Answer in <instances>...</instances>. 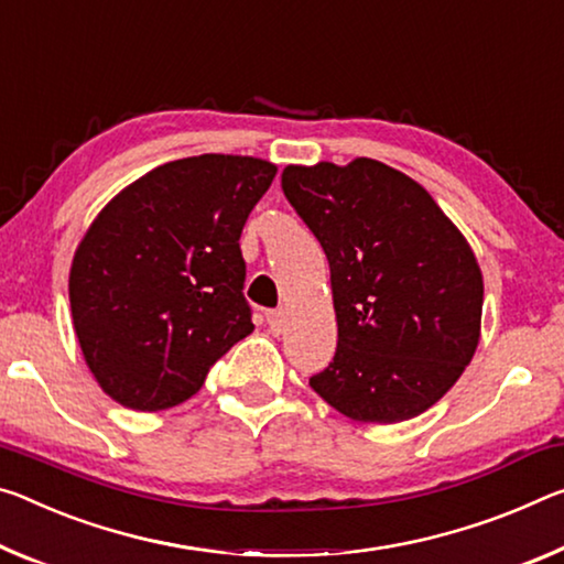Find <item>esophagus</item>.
Listing matches in <instances>:
<instances>
[{
    "label": "esophagus",
    "mask_w": 564,
    "mask_h": 564,
    "mask_svg": "<svg viewBox=\"0 0 564 564\" xmlns=\"http://www.w3.org/2000/svg\"><path fill=\"white\" fill-rule=\"evenodd\" d=\"M265 321H268V328H271V334H283V328H285V311L283 308L268 311Z\"/></svg>",
    "instance_id": "obj_1"
}]
</instances>
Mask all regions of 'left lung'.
I'll use <instances>...</instances> for the list:
<instances>
[{
    "label": "left lung",
    "mask_w": 564,
    "mask_h": 564,
    "mask_svg": "<svg viewBox=\"0 0 564 564\" xmlns=\"http://www.w3.org/2000/svg\"><path fill=\"white\" fill-rule=\"evenodd\" d=\"M281 187L334 289L336 354L311 389L356 422L419 416L477 351L485 283L469 243L422 185L379 160L289 165Z\"/></svg>",
    "instance_id": "1"
}]
</instances>
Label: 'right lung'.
Masks as SVG:
<instances>
[{"instance_id":"add662e5","label":"right lung","mask_w":564,"mask_h":564,"mask_svg":"<svg viewBox=\"0 0 564 564\" xmlns=\"http://www.w3.org/2000/svg\"><path fill=\"white\" fill-rule=\"evenodd\" d=\"M273 177L265 160L208 153L150 170L105 205L69 271L75 334L105 394L177 406L253 330L238 240Z\"/></svg>"}]
</instances>
